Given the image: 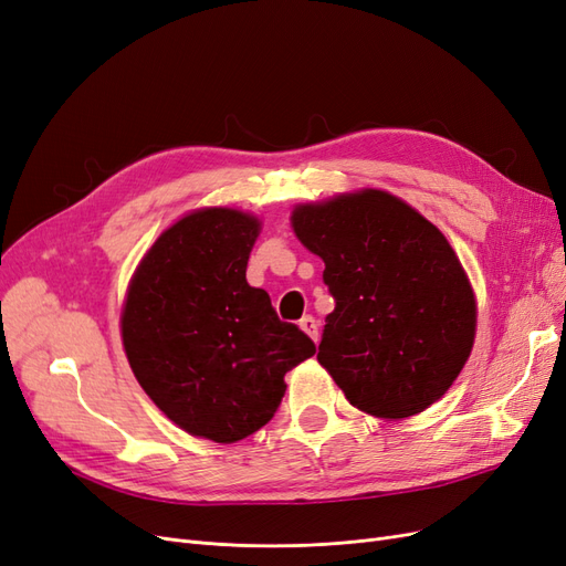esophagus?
<instances>
[{"label": "esophagus", "instance_id": "34e87169", "mask_svg": "<svg viewBox=\"0 0 566 566\" xmlns=\"http://www.w3.org/2000/svg\"><path fill=\"white\" fill-rule=\"evenodd\" d=\"M300 327L304 329V333L314 339V342H318V321L314 318V316H304L302 321H300Z\"/></svg>", "mask_w": 566, "mask_h": 566}]
</instances>
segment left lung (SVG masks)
<instances>
[{"mask_svg": "<svg viewBox=\"0 0 566 566\" xmlns=\"http://www.w3.org/2000/svg\"><path fill=\"white\" fill-rule=\"evenodd\" d=\"M335 297L318 363L346 400L379 419L415 417L471 356L475 295L442 231L388 191L363 189L292 210Z\"/></svg>", "mask_w": 566, "mask_h": 566, "instance_id": "1", "label": "left lung"}]
</instances>
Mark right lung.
Returning <instances> with one entry per match:
<instances>
[{
	"mask_svg": "<svg viewBox=\"0 0 566 566\" xmlns=\"http://www.w3.org/2000/svg\"><path fill=\"white\" fill-rule=\"evenodd\" d=\"M260 220L193 210L149 248L128 285L122 337L135 379L182 431L237 442L271 421L285 373L316 354L245 269Z\"/></svg>",
	"mask_w": 566,
	"mask_h": 566,
	"instance_id": "add662e5",
	"label": "right lung"
}]
</instances>
